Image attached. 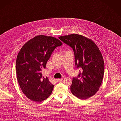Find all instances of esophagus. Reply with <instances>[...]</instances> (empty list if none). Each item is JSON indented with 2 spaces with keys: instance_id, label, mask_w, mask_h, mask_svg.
<instances>
[{
  "instance_id": "obj_1",
  "label": "esophagus",
  "mask_w": 121,
  "mask_h": 121,
  "mask_svg": "<svg viewBox=\"0 0 121 121\" xmlns=\"http://www.w3.org/2000/svg\"><path fill=\"white\" fill-rule=\"evenodd\" d=\"M62 80V79H57L55 80V81H56L57 82H59L60 81H61Z\"/></svg>"
}]
</instances>
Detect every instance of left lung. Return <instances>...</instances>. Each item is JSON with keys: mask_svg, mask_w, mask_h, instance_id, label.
Listing matches in <instances>:
<instances>
[{"mask_svg": "<svg viewBox=\"0 0 121 121\" xmlns=\"http://www.w3.org/2000/svg\"><path fill=\"white\" fill-rule=\"evenodd\" d=\"M59 38L73 49L76 67L82 69L73 79L71 92L81 100L92 97L99 91L103 78L104 62L100 49L92 40L79 34Z\"/></svg>", "mask_w": 121, "mask_h": 121, "instance_id": "1", "label": "left lung"}]
</instances>
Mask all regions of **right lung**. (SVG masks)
Returning <instances> with one entry per match:
<instances>
[{
    "label": "right lung",
    "instance_id": "right-lung-1",
    "mask_svg": "<svg viewBox=\"0 0 121 121\" xmlns=\"http://www.w3.org/2000/svg\"><path fill=\"white\" fill-rule=\"evenodd\" d=\"M59 40L51 36L38 35L23 45L16 59L17 78L23 94L30 100L41 102L52 94L54 85L41 70L55 48L61 46Z\"/></svg>",
    "mask_w": 121,
    "mask_h": 121
}]
</instances>
